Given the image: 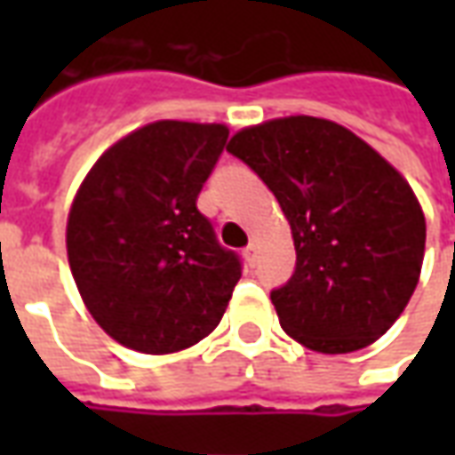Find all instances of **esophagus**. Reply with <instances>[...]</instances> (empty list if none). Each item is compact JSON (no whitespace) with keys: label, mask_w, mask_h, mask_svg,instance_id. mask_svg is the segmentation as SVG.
I'll return each instance as SVG.
<instances>
[{"label":"esophagus","mask_w":455,"mask_h":455,"mask_svg":"<svg viewBox=\"0 0 455 455\" xmlns=\"http://www.w3.org/2000/svg\"><path fill=\"white\" fill-rule=\"evenodd\" d=\"M241 256H243V260H246L248 266H256V260H258V246H256V243H248V246L243 248V253H241Z\"/></svg>","instance_id":"obj_1"}]
</instances>
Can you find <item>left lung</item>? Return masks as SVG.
<instances>
[{
  "mask_svg": "<svg viewBox=\"0 0 455 455\" xmlns=\"http://www.w3.org/2000/svg\"><path fill=\"white\" fill-rule=\"evenodd\" d=\"M227 150L270 188L292 231L295 273L270 295L285 334L326 355L378 341L410 302L427 243L400 170L341 124L305 114L236 131Z\"/></svg>",
  "mask_w": 455,
  "mask_h": 455,
  "instance_id": "1",
  "label": "left lung"
}]
</instances>
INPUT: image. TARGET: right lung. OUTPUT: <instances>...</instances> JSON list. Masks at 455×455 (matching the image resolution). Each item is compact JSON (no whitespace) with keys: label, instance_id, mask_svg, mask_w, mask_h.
<instances>
[{"label":"right lung","instance_id":"add662e5","mask_svg":"<svg viewBox=\"0 0 455 455\" xmlns=\"http://www.w3.org/2000/svg\"><path fill=\"white\" fill-rule=\"evenodd\" d=\"M227 139L224 124L153 121L114 140L75 195L65 228L75 285L126 348L185 351L227 312L241 263L197 209Z\"/></svg>","mask_w":455,"mask_h":455}]
</instances>
